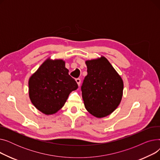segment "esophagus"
<instances>
[{
    "mask_svg": "<svg viewBox=\"0 0 160 160\" xmlns=\"http://www.w3.org/2000/svg\"><path fill=\"white\" fill-rule=\"evenodd\" d=\"M76 82H77L78 85L80 86V83H81V79L80 78H77V79H76Z\"/></svg>",
    "mask_w": 160,
    "mask_h": 160,
    "instance_id": "34e87169",
    "label": "esophagus"
}]
</instances>
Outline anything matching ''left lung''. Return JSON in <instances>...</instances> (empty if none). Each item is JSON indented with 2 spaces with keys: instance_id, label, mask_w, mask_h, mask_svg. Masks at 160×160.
I'll return each mask as SVG.
<instances>
[{
  "instance_id": "1",
  "label": "left lung",
  "mask_w": 160,
  "mask_h": 160,
  "mask_svg": "<svg viewBox=\"0 0 160 160\" xmlns=\"http://www.w3.org/2000/svg\"><path fill=\"white\" fill-rule=\"evenodd\" d=\"M88 74L81 91L86 110L98 118L112 113L122 96L123 82L104 57L86 61Z\"/></svg>"
}]
</instances>
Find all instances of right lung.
<instances>
[{
  "label": "right lung",
  "instance_id": "obj_1",
  "mask_svg": "<svg viewBox=\"0 0 160 160\" xmlns=\"http://www.w3.org/2000/svg\"><path fill=\"white\" fill-rule=\"evenodd\" d=\"M28 85L32 103L47 115L60 110L69 94L78 88L62 60L45 61L30 78Z\"/></svg>",
  "mask_w": 160,
  "mask_h": 160
}]
</instances>
